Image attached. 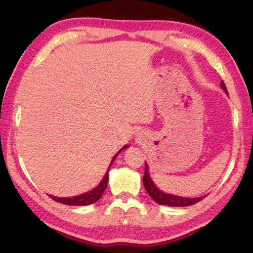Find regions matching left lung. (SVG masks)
<instances>
[{
  "label": "left lung",
  "mask_w": 253,
  "mask_h": 253,
  "mask_svg": "<svg viewBox=\"0 0 253 253\" xmlns=\"http://www.w3.org/2000/svg\"><path fill=\"white\" fill-rule=\"evenodd\" d=\"M221 87H222L224 92L228 93L227 87L223 82H221ZM143 182H144L145 189H146L148 195L151 196V198L153 199L154 202L160 204V205L184 207V206L193 205V204H197L202 199H204V197H198V198H184V197H178V196L169 195V193L162 192L161 190H159L157 188V185H155L153 181L151 179V176L148 174V167L146 164H145V172H144Z\"/></svg>",
  "instance_id": "left-lung-1"
}]
</instances>
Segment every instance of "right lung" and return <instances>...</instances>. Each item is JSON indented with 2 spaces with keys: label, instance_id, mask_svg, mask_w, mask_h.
I'll use <instances>...</instances> for the list:
<instances>
[{
  "label": "right lung",
  "instance_id": "obj_1",
  "mask_svg": "<svg viewBox=\"0 0 253 253\" xmlns=\"http://www.w3.org/2000/svg\"><path fill=\"white\" fill-rule=\"evenodd\" d=\"M126 147H129V146L126 145V146H124L123 148H121V150L117 152V153L115 154V157L113 158L112 162H110V166L113 165V162H114V160H115V158L117 157V154H119L121 151H123L124 148H126ZM108 172H109V168H108V170H107L106 175L103 176L102 181L100 182V184L96 186V188L91 190V191L83 193V195H79V196L69 197V198H61V197H55V196H49V197L53 200H55V202L64 204V205H69V206H86V205H89V204L98 202V200L101 198L103 192H105V190L107 188V184H108Z\"/></svg>",
  "mask_w": 253,
  "mask_h": 253
}]
</instances>
